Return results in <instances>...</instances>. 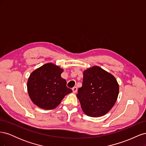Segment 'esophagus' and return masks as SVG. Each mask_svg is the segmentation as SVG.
<instances>
[{
	"mask_svg": "<svg viewBox=\"0 0 146 146\" xmlns=\"http://www.w3.org/2000/svg\"><path fill=\"white\" fill-rule=\"evenodd\" d=\"M72 91L73 92H74V93H76V92L77 91V88L76 86H74V88H72Z\"/></svg>",
	"mask_w": 146,
	"mask_h": 146,
	"instance_id": "34e87169",
	"label": "esophagus"
}]
</instances>
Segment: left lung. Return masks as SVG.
<instances>
[{"label":"left lung","mask_w":146,"mask_h":146,"mask_svg":"<svg viewBox=\"0 0 146 146\" xmlns=\"http://www.w3.org/2000/svg\"><path fill=\"white\" fill-rule=\"evenodd\" d=\"M118 94L119 85L113 75L93 66L83 72L82 86L78 88L77 97L87 116L99 117L113 108Z\"/></svg>","instance_id":"left-lung-1"}]
</instances>
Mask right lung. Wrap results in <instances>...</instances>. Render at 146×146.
Listing matches in <instances>:
<instances>
[{
    "mask_svg": "<svg viewBox=\"0 0 146 146\" xmlns=\"http://www.w3.org/2000/svg\"><path fill=\"white\" fill-rule=\"evenodd\" d=\"M63 70L52 63H47L35 70L27 82L30 98L38 107L45 110L54 109L64 96L72 92L61 77Z\"/></svg>",
    "mask_w": 146,
    "mask_h": 146,
    "instance_id": "add662e5",
    "label": "right lung"
}]
</instances>
